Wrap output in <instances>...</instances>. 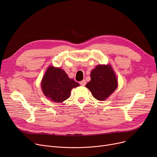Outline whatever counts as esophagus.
<instances>
[{"instance_id": "obj_1", "label": "esophagus", "mask_w": 157, "mask_h": 157, "mask_svg": "<svg viewBox=\"0 0 157 157\" xmlns=\"http://www.w3.org/2000/svg\"><path fill=\"white\" fill-rule=\"evenodd\" d=\"M86 83V82L85 80H83V81H81L79 82V84H80L81 86H85Z\"/></svg>"}]
</instances>
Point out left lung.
<instances>
[{
    "mask_svg": "<svg viewBox=\"0 0 157 157\" xmlns=\"http://www.w3.org/2000/svg\"><path fill=\"white\" fill-rule=\"evenodd\" d=\"M91 80L86 85L93 97L98 101H104L118 86L115 74L109 65H98L90 74Z\"/></svg>",
    "mask_w": 157,
    "mask_h": 157,
    "instance_id": "8db88e82",
    "label": "left lung"
}]
</instances>
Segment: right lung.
Here are the masks:
<instances>
[{"instance_id": "add662e5", "label": "right lung", "mask_w": 157, "mask_h": 157, "mask_svg": "<svg viewBox=\"0 0 157 157\" xmlns=\"http://www.w3.org/2000/svg\"><path fill=\"white\" fill-rule=\"evenodd\" d=\"M79 86L70 79L60 68L49 67L41 82V87L46 97L55 102H62L71 95L73 88Z\"/></svg>"}]
</instances>
